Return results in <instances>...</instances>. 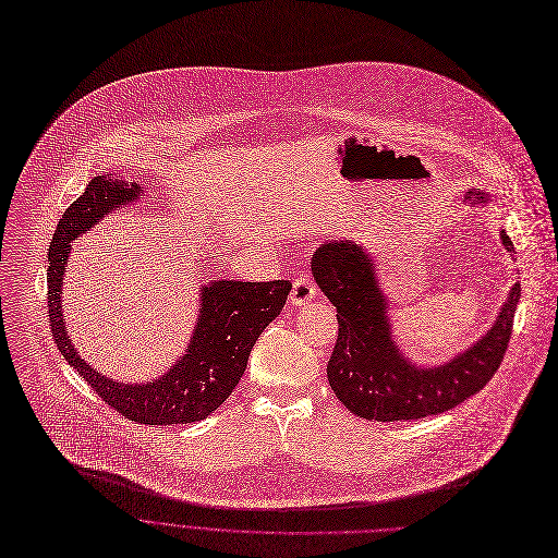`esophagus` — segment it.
Returning a JSON list of instances; mask_svg holds the SVG:
<instances>
[{"label": "esophagus", "instance_id": "34e87169", "mask_svg": "<svg viewBox=\"0 0 558 558\" xmlns=\"http://www.w3.org/2000/svg\"><path fill=\"white\" fill-rule=\"evenodd\" d=\"M316 298V284L312 282V278H298L293 282V289L289 293V302L291 307H302L307 305V302H312Z\"/></svg>", "mask_w": 558, "mask_h": 558}]
</instances>
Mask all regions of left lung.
Masks as SVG:
<instances>
[{"mask_svg": "<svg viewBox=\"0 0 558 558\" xmlns=\"http://www.w3.org/2000/svg\"><path fill=\"white\" fill-rule=\"evenodd\" d=\"M494 195L468 191V205H489ZM500 242L514 258V244L500 229ZM314 280L336 307L338 340L327 378L344 408L367 421L393 423L442 414L478 393L500 367L512 336L521 282L512 284L492 327L465 351L440 365H416L393 338L391 305L378 267L363 244L333 240L316 248Z\"/></svg>", "mask_w": 558, "mask_h": 558, "instance_id": "obj_1", "label": "left lung"}]
</instances>
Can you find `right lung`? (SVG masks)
<instances>
[{
  "instance_id": "add662e5",
  "label": "right lung",
  "mask_w": 558,
  "mask_h": 558,
  "mask_svg": "<svg viewBox=\"0 0 558 558\" xmlns=\"http://www.w3.org/2000/svg\"><path fill=\"white\" fill-rule=\"evenodd\" d=\"M144 186L113 173L93 178L64 211L48 246V318L66 363L107 404L140 425H186L211 416L240 383L248 353L284 307L289 280H211L199 287V310L186 351L162 376L146 383H118L93 369L71 342L62 287L71 242L109 214L135 205Z\"/></svg>"
}]
</instances>
